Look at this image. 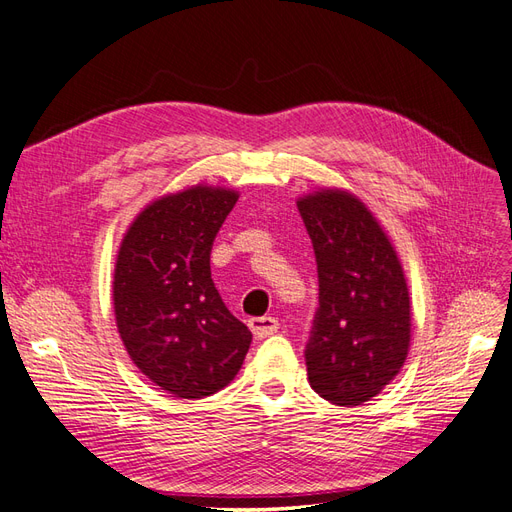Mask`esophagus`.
<instances>
[{"mask_svg":"<svg viewBox=\"0 0 512 512\" xmlns=\"http://www.w3.org/2000/svg\"><path fill=\"white\" fill-rule=\"evenodd\" d=\"M250 329L252 333L262 339V337H269L277 331V327H280V322H277L273 316H258V318H250Z\"/></svg>","mask_w":512,"mask_h":512,"instance_id":"34e87169","label":"esophagus"}]
</instances>
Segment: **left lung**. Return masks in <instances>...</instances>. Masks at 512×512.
Listing matches in <instances>:
<instances>
[{
	"mask_svg": "<svg viewBox=\"0 0 512 512\" xmlns=\"http://www.w3.org/2000/svg\"><path fill=\"white\" fill-rule=\"evenodd\" d=\"M297 207L318 269L307 378L331 404L359 406L376 397L406 361L410 297L404 271L359 198L324 190L301 198Z\"/></svg>",
	"mask_w": 512,
	"mask_h": 512,
	"instance_id": "1",
	"label": "left lung"
}]
</instances>
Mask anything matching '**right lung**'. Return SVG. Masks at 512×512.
Here are the masks:
<instances>
[{"label": "right lung", "instance_id": "obj_1", "mask_svg": "<svg viewBox=\"0 0 512 512\" xmlns=\"http://www.w3.org/2000/svg\"><path fill=\"white\" fill-rule=\"evenodd\" d=\"M237 194L196 185L149 205L123 237L115 318L130 359L183 399L218 393L237 376L252 333L211 280V247Z\"/></svg>", "mask_w": 512, "mask_h": 512}]
</instances>
